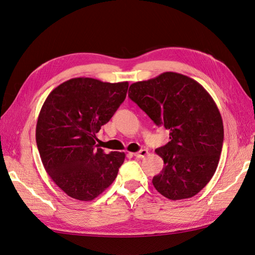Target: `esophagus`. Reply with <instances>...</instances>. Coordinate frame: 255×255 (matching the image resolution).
Here are the masks:
<instances>
[{"instance_id":"1","label":"esophagus","mask_w":255,"mask_h":255,"mask_svg":"<svg viewBox=\"0 0 255 255\" xmlns=\"http://www.w3.org/2000/svg\"><path fill=\"white\" fill-rule=\"evenodd\" d=\"M148 154V151L147 149H141V151H139V152H136V153H133V155L135 156V157H138V158H143V157H145V156Z\"/></svg>"}]
</instances>
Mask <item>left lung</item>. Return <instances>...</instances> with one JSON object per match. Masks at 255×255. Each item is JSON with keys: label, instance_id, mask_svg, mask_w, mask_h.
Wrapping results in <instances>:
<instances>
[{"label": "left lung", "instance_id": "obj_1", "mask_svg": "<svg viewBox=\"0 0 255 255\" xmlns=\"http://www.w3.org/2000/svg\"><path fill=\"white\" fill-rule=\"evenodd\" d=\"M128 96L156 125L170 131V141L155 149L165 166L153 178L154 187L171 200L198 194L217 170L224 140L212 97L193 78L175 72L133 83Z\"/></svg>", "mask_w": 255, "mask_h": 255}]
</instances>
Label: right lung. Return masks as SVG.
Listing matches in <instances>:
<instances>
[{"instance_id": "1", "label": "right lung", "mask_w": 255, "mask_h": 255, "mask_svg": "<svg viewBox=\"0 0 255 255\" xmlns=\"http://www.w3.org/2000/svg\"><path fill=\"white\" fill-rule=\"evenodd\" d=\"M129 84L76 77L45 100L36 123V144L45 170L70 197L89 201L113 183L125 153L106 154L96 133L120 108Z\"/></svg>"}]
</instances>
